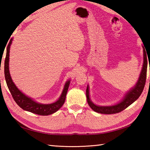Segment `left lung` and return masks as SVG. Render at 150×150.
<instances>
[{
    "label": "left lung",
    "mask_w": 150,
    "mask_h": 150,
    "mask_svg": "<svg viewBox=\"0 0 150 150\" xmlns=\"http://www.w3.org/2000/svg\"><path fill=\"white\" fill-rule=\"evenodd\" d=\"M146 48V47H145ZM145 48L144 47V64L142 67V71L139 75V79L136 85L132 89H131L124 96V99L120 103L116 105L110 106H96L95 104L91 102L89 98V91H88V86H87L86 90V96H87V103L90 107L94 111L101 114H106V115H111V114H116L120 112L127 107L132 105L134 101H136L141 95L142 91L144 90V86L146 84V74H147V67H148V58Z\"/></svg>",
    "instance_id": "1"
}]
</instances>
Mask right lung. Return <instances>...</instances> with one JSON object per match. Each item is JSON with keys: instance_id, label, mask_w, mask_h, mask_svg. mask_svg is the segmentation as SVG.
Returning a JSON list of instances; mask_svg holds the SVG:
<instances>
[{"instance_id": "obj_1", "label": "right lung", "mask_w": 150, "mask_h": 150, "mask_svg": "<svg viewBox=\"0 0 150 150\" xmlns=\"http://www.w3.org/2000/svg\"><path fill=\"white\" fill-rule=\"evenodd\" d=\"M12 39L10 40L8 46L6 47V55L4 60V76L7 86H8V89L14 101L23 110L31 112L32 113L36 114V115L47 116L57 111L62 107L65 103L66 95H67L68 88H69L70 84V81H68L65 83L62 95H61L59 99L56 102L49 104V105H43V104L38 103L31 99L30 98L28 97L27 96L24 95L21 91L18 90V88L16 87V85H14L9 72V52L10 47H11V45L12 44Z\"/></svg>"}]
</instances>
